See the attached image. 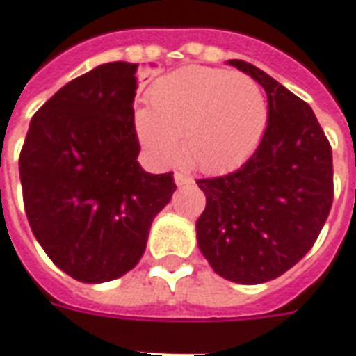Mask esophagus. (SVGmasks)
I'll return each instance as SVG.
<instances>
[{
    "instance_id": "obj_1",
    "label": "esophagus",
    "mask_w": 356,
    "mask_h": 356,
    "mask_svg": "<svg viewBox=\"0 0 356 356\" xmlns=\"http://www.w3.org/2000/svg\"><path fill=\"white\" fill-rule=\"evenodd\" d=\"M174 182H176V186H186V184H190L191 180L184 172H174Z\"/></svg>"
}]
</instances>
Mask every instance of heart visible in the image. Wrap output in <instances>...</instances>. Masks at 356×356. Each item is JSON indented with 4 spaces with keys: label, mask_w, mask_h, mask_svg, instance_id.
<instances>
[{
    "label": "heart",
    "mask_w": 356,
    "mask_h": 356,
    "mask_svg": "<svg viewBox=\"0 0 356 356\" xmlns=\"http://www.w3.org/2000/svg\"><path fill=\"white\" fill-rule=\"evenodd\" d=\"M138 107L134 128L153 165L180 157L207 174L245 163L263 140L268 105L257 80L213 67H186L159 78Z\"/></svg>",
    "instance_id": "1"
}]
</instances>
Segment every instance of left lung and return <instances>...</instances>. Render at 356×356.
Returning <instances> with one entry per match:
<instances>
[{
  "label": "left lung",
  "mask_w": 356,
  "mask_h": 356,
  "mask_svg": "<svg viewBox=\"0 0 356 356\" xmlns=\"http://www.w3.org/2000/svg\"><path fill=\"white\" fill-rule=\"evenodd\" d=\"M228 65L263 86L268 124L245 165L197 180L207 205L195 228L213 270L253 286L282 276L311 251L334 201V165L309 103L251 63Z\"/></svg>",
  "instance_id": "8db88e82"
}]
</instances>
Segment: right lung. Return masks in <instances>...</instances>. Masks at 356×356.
<instances>
[{"instance_id":"add662e5","label":"right lung","mask_w":356,"mask_h":356,"mask_svg":"<svg viewBox=\"0 0 356 356\" xmlns=\"http://www.w3.org/2000/svg\"><path fill=\"white\" fill-rule=\"evenodd\" d=\"M138 65L107 63L63 86L30 120L19 159L30 228L78 282L120 278L140 263L153 218L170 201L172 172L138 163Z\"/></svg>"}]
</instances>
